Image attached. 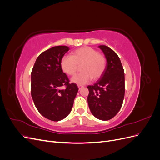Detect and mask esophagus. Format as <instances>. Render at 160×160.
Here are the masks:
<instances>
[{
	"label": "esophagus",
	"mask_w": 160,
	"mask_h": 160,
	"mask_svg": "<svg viewBox=\"0 0 160 160\" xmlns=\"http://www.w3.org/2000/svg\"><path fill=\"white\" fill-rule=\"evenodd\" d=\"M84 88L83 85H78V88H79V90H81L82 88Z\"/></svg>",
	"instance_id": "esophagus-1"
}]
</instances>
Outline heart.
I'll return each instance as SVG.
<instances>
[{
    "mask_svg": "<svg viewBox=\"0 0 160 160\" xmlns=\"http://www.w3.org/2000/svg\"><path fill=\"white\" fill-rule=\"evenodd\" d=\"M107 60L104 55L90 47L79 48L72 52L71 56L65 55L61 59V67L65 73L72 76L81 66V73L71 79L72 83L83 85L93 78L97 80L104 73Z\"/></svg>",
    "mask_w": 160,
    "mask_h": 160,
    "instance_id": "1",
    "label": "heart"
}]
</instances>
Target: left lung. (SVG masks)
I'll return each instance as SVG.
<instances>
[{
	"label": "left lung",
	"mask_w": 160,
	"mask_h": 160,
	"mask_svg": "<svg viewBox=\"0 0 160 160\" xmlns=\"http://www.w3.org/2000/svg\"><path fill=\"white\" fill-rule=\"evenodd\" d=\"M107 59L104 73L93 85H88L91 113L103 121L112 119L122 108L125 95L124 70L119 57L105 45H100Z\"/></svg>",
	"instance_id": "obj_1"
}]
</instances>
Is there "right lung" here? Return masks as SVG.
I'll return each instance as SVG.
<instances>
[{"label": "right lung", "mask_w": 160, "mask_h": 160, "mask_svg": "<svg viewBox=\"0 0 160 160\" xmlns=\"http://www.w3.org/2000/svg\"><path fill=\"white\" fill-rule=\"evenodd\" d=\"M69 47L55 46L38 55L31 72V92L37 110L47 119L58 122L71 112L78 92L75 83L62 71L61 61ZM65 86L64 90L61 89Z\"/></svg>", "instance_id": "obj_1"}]
</instances>
